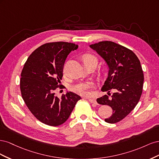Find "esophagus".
<instances>
[{
	"label": "esophagus",
	"instance_id": "1",
	"mask_svg": "<svg viewBox=\"0 0 159 159\" xmlns=\"http://www.w3.org/2000/svg\"><path fill=\"white\" fill-rule=\"evenodd\" d=\"M88 101L91 103H95V104H97V102H96V100L95 99H88Z\"/></svg>",
	"mask_w": 159,
	"mask_h": 159
}]
</instances>
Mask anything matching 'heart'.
I'll use <instances>...</instances> for the list:
<instances>
[{
  "mask_svg": "<svg viewBox=\"0 0 159 159\" xmlns=\"http://www.w3.org/2000/svg\"><path fill=\"white\" fill-rule=\"evenodd\" d=\"M83 60L84 63L85 65L91 64V63H95L98 64V60L97 57L91 54H85L83 56ZM65 71V69H64ZM94 88V84L93 82L91 81H81V82L77 83L73 85L71 87V89L74 91V92L78 93L81 95L86 96L88 95L89 92V91Z\"/></svg>",
  "mask_w": 159,
  "mask_h": 159,
  "instance_id": "b5f03b06",
  "label": "heart"
}]
</instances>
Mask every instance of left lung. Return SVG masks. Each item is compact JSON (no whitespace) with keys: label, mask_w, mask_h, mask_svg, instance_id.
<instances>
[{"label":"left lung","mask_w":159,"mask_h":159,"mask_svg":"<svg viewBox=\"0 0 159 159\" xmlns=\"http://www.w3.org/2000/svg\"><path fill=\"white\" fill-rule=\"evenodd\" d=\"M107 62L109 67L107 78L102 91L116 92L111 98L107 95L97 99L101 105L112 108L113 114L105 121L116 123L123 119L134 109L143 92L144 75L137 56L126 47L111 41H102L90 45Z\"/></svg>","instance_id":"left-lung-1"}]
</instances>
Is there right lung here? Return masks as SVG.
Wrapping results in <instances>:
<instances>
[{"label": "right lung", "mask_w": 159, "mask_h": 159, "mask_svg": "<svg viewBox=\"0 0 159 159\" xmlns=\"http://www.w3.org/2000/svg\"><path fill=\"white\" fill-rule=\"evenodd\" d=\"M78 46L55 42L38 47L28 57L21 72L20 88L27 107L38 120L50 126H58L70 117L80 96L71 91L55 95L62 89L60 80L67 56Z\"/></svg>", "instance_id": "obj_1"}]
</instances>
